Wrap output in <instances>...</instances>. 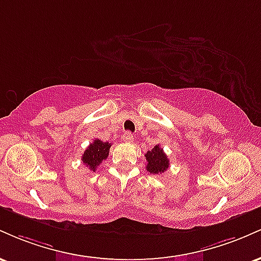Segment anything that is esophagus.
<instances>
[{
    "instance_id": "esophagus-1",
    "label": "esophagus",
    "mask_w": 261,
    "mask_h": 261,
    "mask_svg": "<svg viewBox=\"0 0 261 261\" xmlns=\"http://www.w3.org/2000/svg\"><path fill=\"white\" fill-rule=\"evenodd\" d=\"M122 139H124V141L126 143H133L134 142V135L131 134V133H125L124 134V136H122Z\"/></svg>"
}]
</instances>
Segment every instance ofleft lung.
<instances>
[{
	"label": "left lung",
	"instance_id": "obj_1",
	"mask_svg": "<svg viewBox=\"0 0 261 261\" xmlns=\"http://www.w3.org/2000/svg\"><path fill=\"white\" fill-rule=\"evenodd\" d=\"M147 166L146 169L151 174H162L169 168V160L167 154L164 153L163 148L160 147V145L154 146L151 151H148L145 154Z\"/></svg>",
	"mask_w": 261,
	"mask_h": 261
}]
</instances>
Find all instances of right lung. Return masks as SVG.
Segmentation results:
<instances>
[{
  "label": "right lung",
  "mask_w": 261,
  "mask_h": 261,
  "mask_svg": "<svg viewBox=\"0 0 261 261\" xmlns=\"http://www.w3.org/2000/svg\"><path fill=\"white\" fill-rule=\"evenodd\" d=\"M110 146L112 145L109 142H103L99 139L93 141V143L87 147L85 153L82 155L83 164H86L89 169L95 172L98 166L101 162L106 161L108 155H109Z\"/></svg>",
  "instance_id": "obj_1"
}]
</instances>
